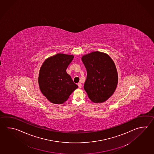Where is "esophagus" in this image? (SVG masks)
I'll list each match as a JSON object with an SVG mask.
<instances>
[{"mask_svg":"<svg viewBox=\"0 0 154 154\" xmlns=\"http://www.w3.org/2000/svg\"><path fill=\"white\" fill-rule=\"evenodd\" d=\"M78 85H79V88H81L82 87V84L81 83H78Z\"/></svg>","mask_w":154,"mask_h":154,"instance_id":"obj_1","label":"esophagus"}]
</instances>
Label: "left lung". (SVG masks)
I'll return each mask as SVG.
<instances>
[{"label": "left lung", "mask_w": 154, "mask_h": 154, "mask_svg": "<svg viewBox=\"0 0 154 154\" xmlns=\"http://www.w3.org/2000/svg\"><path fill=\"white\" fill-rule=\"evenodd\" d=\"M82 60L87 73L85 91L93 102L103 103L113 94L117 85L115 63L109 55L97 51L83 55Z\"/></svg>", "instance_id": "8db88e82"}]
</instances>
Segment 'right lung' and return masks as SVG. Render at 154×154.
<instances>
[{
    "label": "right lung",
    "mask_w": 154,
    "mask_h": 154,
    "mask_svg": "<svg viewBox=\"0 0 154 154\" xmlns=\"http://www.w3.org/2000/svg\"><path fill=\"white\" fill-rule=\"evenodd\" d=\"M73 55L57 54L44 61L39 73L38 83L42 94L53 104H63L78 88L66 69Z\"/></svg>",
    "instance_id": "obj_1"
}]
</instances>
